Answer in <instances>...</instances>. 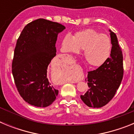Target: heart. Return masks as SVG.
Segmentation results:
<instances>
[{"mask_svg": "<svg viewBox=\"0 0 134 134\" xmlns=\"http://www.w3.org/2000/svg\"><path fill=\"white\" fill-rule=\"evenodd\" d=\"M64 52L79 53L84 49V57L91 66H102L111 55L112 43L109 37L93 29L76 32L74 37L65 35L62 41Z\"/></svg>", "mask_w": 134, "mask_h": 134, "instance_id": "obj_1", "label": "heart"}]
</instances>
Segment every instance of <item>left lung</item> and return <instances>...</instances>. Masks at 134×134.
Instances as JSON below:
<instances>
[{"label": "left lung", "mask_w": 134, "mask_h": 134, "mask_svg": "<svg viewBox=\"0 0 134 134\" xmlns=\"http://www.w3.org/2000/svg\"><path fill=\"white\" fill-rule=\"evenodd\" d=\"M110 31L112 48L110 58L97 69L88 72V90L82 100L88 107L100 108L107 105L116 93L124 76L123 54L118 43L117 35Z\"/></svg>", "instance_id": "1"}]
</instances>
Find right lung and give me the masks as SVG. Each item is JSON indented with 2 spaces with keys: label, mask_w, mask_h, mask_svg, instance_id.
I'll use <instances>...</instances> for the list:
<instances>
[{
  "label": "right lung",
  "mask_w": 134,
  "mask_h": 134,
  "mask_svg": "<svg viewBox=\"0 0 134 134\" xmlns=\"http://www.w3.org/2000/svg\"><path fill=\"white\" fill-rule=\"evenodd\" d=\"M66 27L56 22L38 19L28 23L16 41L12 72L21 97L35 107L52 104L58 94L47 77L51 60L56 55L59 33Z\"/></svg>",
  "instance_id": "add662e5"
}]
</instances>
